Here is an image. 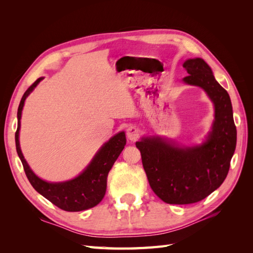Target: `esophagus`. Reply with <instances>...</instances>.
<instances>
[{
  "instance_id": "obj_1",
  "label": "esophagus",
  "mask_w": 253,
  "mask_h": 253,
  "mask_svg": "<svg viewBox=\"0 0 253 253\" xmlns=\"http://www.w3.org/2000/svg\"><path fill=\"white\" fill-rule=\"evenodd\" d=\"M139 135H140V129L137 127V126H129L126 129V136L129 140L135 141L139 138Z\"/></svg>"
}]
</instances>
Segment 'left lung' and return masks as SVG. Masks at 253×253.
<instances>
[{
  "label": "left lung",
  "mask_w": 253,
  "mask_h": 253,
  "mask_svg": "<svg viewBox=\"0 0 253 253\" xmlns=\"http://www.w3.org/2000/svg\"><path fill=\"white\" fill-rule=\"evenodd\" d=\"M182 66L189 74L183 81L203 87L215 106V121L208 140L195 148H178L155 137L136 142L152 190L171 205L197 203L216 190L227 177L236 145L227 90L203 59H189Z\"/></svg>",
  "instance_id": "8db88e82"
}]
</instances>
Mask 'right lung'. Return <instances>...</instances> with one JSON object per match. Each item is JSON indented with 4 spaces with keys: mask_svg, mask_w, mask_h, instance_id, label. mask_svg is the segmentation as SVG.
I'll use <instances>...</instances> for the list:
<instances>
[{
    "mask_svg": "<svg viewBox=\"0 0 253 253\" xmlns=\"http://www.w3.org/2000/svg\"><path fill=\"white\" fill-rule=\"evenodd\" d=\"M43 78L37 79L23 95L18 109V128L16 132V147L18 155L21 159L23 168L29 182L45 198L56 205L58 208L68 212H78L87 210L97 206L102 201L106 191V181L108 175L114 163L124 150L126 139L125 132H121L106 142L103 147L91 160L89 166L81 173L78 177L65 182H47L30 170L26 160L23 156L20 143H19V131L20 119L23 106L26 97L30 94Z\"/></svg>",
    "mask_w": 253,
    "mask_h": 253,
    "instance_id": "right-lung-1",
    "label": "right lung"
}]
</instances>
